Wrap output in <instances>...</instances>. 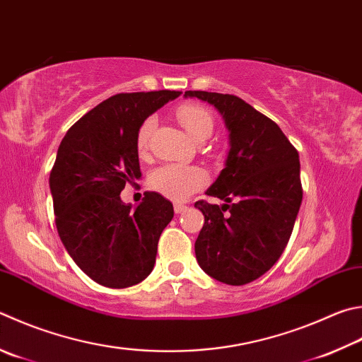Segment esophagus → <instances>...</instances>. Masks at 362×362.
<instances>
[{
  "mask_svg": "<svg viewBox=\"0 0 362 362\" xmlns=\"http://www.w3.org/2000/svg\"><path fill=\"white\" fill-rule=\"evenodd\" d=\"M187 209V206H183V204H174V210H175V214H182L183 210Z\"/></svg>",
  "mask_w": 362,
  "mask_h": 362,
  "instance_id": "esophagus-1",
  "label": "esophagus"
}]
</instances>
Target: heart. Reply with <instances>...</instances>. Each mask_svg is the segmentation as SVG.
I'll return each instance as SVG.
<instances>
[{
	"label": "heart",
	"mask_w": 362,
	"mask_h": 362,
	"mask_svg": "<svg viewBox=\"0 0 362 362\" xmlns=\"http://www.w3.org/2000/svg\"><path fill=\"white\" fill-rule=\"evenodd\" d=\"M177 118L187 129V133L194 141H201L204 137H209L214 129L212 117L206 109L196 104H183L177 109ZM155 127V118L148 117L142 122L137 129L136 147L137 152L144 155L148 148L150 134ZM207 175L202 169L196 166H180V164H164L156 168L150 174L148 185L153 192L160 193L173 201H185L194 192L206 185Z\"/></svg>",
	"instance_id": "1"
}]
</instances>
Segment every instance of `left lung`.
I'll use <instances>...</instances> for the list:
<instances>
[{
    "instance_id": "left-lung-1",
    "label": "left lung",
    "mask_w": 362,
    "mask_h": 362,
    "mask_svg": "<svg viewBox=\"0 0 362 362\" xmlns=\"http://www.w3.org/2000/svg\"><path fill=\"white\" fill-rule=\"evenodd\" d=\"M218 110L229 131V152L207 196L194 253L201 269L226 285L266 274L284 253L302 202L299 153L279 124L234 95L185 91Z\"/></svg>"
}]
</instances>
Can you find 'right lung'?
I'll return each mask as SVG.
<instances>
[{
    "instance_id": "1",
    "label": "right lung",
    "mask_w": 362,
    "mask_h": 362,
    "mask_svg": "<svg viewBox=\"0 0 362 362\" xmlns=\"http://www.w3.org/2000/svg\"><path fill=\"white\" fill-rule=\"evenodd\" d=\"M180 93L110 96L72 124L58 147L49 180L58 235L76 264L103 286H133L153 271L173 204L147 192L133 209L120 193L142 175L137 129Z\"/></svg>"
}]
</instances>
